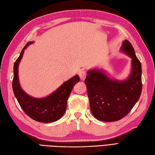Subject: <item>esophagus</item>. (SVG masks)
<instances>
[{"instance_id": "obj_1", "label": "esophagus", "mask_w": 155, "mask_h": 155, "mask_svg": "<svg viewBox=\"0 0 155 155\" xmlns=\"http://www.w3.org/2000/svg\"><path fill=\"white\" fill-rule=\"evenodd\" d=\"M79 75H80V78L81 80H84L85 77H86V75H87L86 71H85V70H81L80 71V73H79Z\"/></svg>"}]
</instances>
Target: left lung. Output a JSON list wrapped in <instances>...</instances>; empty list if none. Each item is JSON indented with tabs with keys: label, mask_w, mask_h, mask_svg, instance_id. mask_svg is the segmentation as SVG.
<instances>
[{
	"label": "left lung",
	"mask_w": 155,
	"mask_h": 155,
	"mask_svg": "<svg viewBox=\"0 0 155 155\" xmlns=\"http://www.w3.org/2000/svg\"><path fill=\"white\" fill-rule=\"evenodd\" d=\"M121 50L132 60L131 71L127 80H113L98 69L88 71L85 80L91 113L99 121L121 119L130 111L141 94V64L127 40L123 41Z\"/></svg>",
	"instance_id": "1"
}]
</instances>
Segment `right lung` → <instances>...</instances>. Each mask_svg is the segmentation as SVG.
Here are the masks:
<instances>
[{
	"mask_svg": "<svg viewBox=\"0 0 155 155\" xmlns=\"http://www.w3.org/2000/svg\"><path fill=\"white\" fill-rule=\"evenodd\" d=\"M33 42H28L26 44L14 64L13 92L21 108L30 118L38 122L52 123L58 121L64 115L66 109L68 99L75 84L80 81V77L75 75L45 97L34 98L26 94L19 83L18 66L25 50Z\"/></svg>",
	"mask_w": 155,
	"mask_h": 155,
	"instance_id": "1",
	"label": "right lung"
}]
</instances>
